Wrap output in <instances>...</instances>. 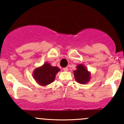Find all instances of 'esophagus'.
Here are the masks:
<instances>
[{
	"label": "esophagus",
	"instance_id": "esophagus-1",
	"mask_svg": "<svg viewBox=\"0 0 124 124\" xmlns=\"http://www.w3.org/2000/svg\"><path fill=\"white\" fill-rule=\"evenodd\" d=\"M63 71H67L68 70V68H67V67H66V68H63Z\"/></svg>",
	"mask_w": 124,
	"mask_h": 124
}]
</instances>
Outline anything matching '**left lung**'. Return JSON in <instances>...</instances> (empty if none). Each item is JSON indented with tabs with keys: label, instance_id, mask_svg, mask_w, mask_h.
<instances>
[{
	"label": "left lung",
	"instance_id": "8db88e82",
	"mask_svg": "<svg viewBox=\"0 0 124 124\" xmlns=\"http://www.w3.org/2000/svg\"><path fill=\"white\" fill-rule=\"evenodd\" d=\"M75 79L80 84H86L89 82L91 78V72L86 69L83 64H79L77 66V70L74 71Z\"/></svg>",
	"mask_w": 124,
	"mask_h": 124
}]
</instances>
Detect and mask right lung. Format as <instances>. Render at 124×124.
I'll list each match as a JSON object with an SVG mask.
<instances>
[{
    "instance_id": "right-lung-1",
    "label": "right lung",
    "mask_w": 124,
    "mask_h": 124,
    "mask_svg": "<svg viewBox=\"0 0 124 124\" xmlns=\"http://www.w3.org/2000/svg\"><path fill=\"white\" fill-rule=\"evenodd\" d=\"M59 71L58 67H52L48 62H46L41 67L35 68L33 77L39 85L46 86L53 82L56 74Z\"/></svg>"
}]
</instances>
